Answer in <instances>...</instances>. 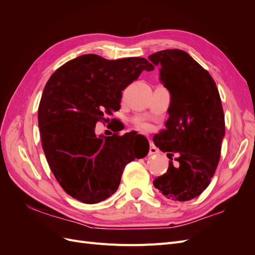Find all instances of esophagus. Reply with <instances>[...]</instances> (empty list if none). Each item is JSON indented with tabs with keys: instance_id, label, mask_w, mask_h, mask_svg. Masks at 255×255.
Instances as JSON below:
<instances>
[{
	"instance_id": "1",
	"label": "esophagus",
	"mask_w": 255,
	"mask_h": 255,
	"mask_svg": "<svg viewBox=\"0 0 255 255\" xmlns=\"http://www.w3.org/2000/svg\"><path fill=\"white\" fill-rule=\"evenodd\" d=\"M159 152V150L156 148L155 145L152 144L150 142V149H149V155H155V154H157Z\"/></svg>"
}]
</instances>
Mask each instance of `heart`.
Segmentation results:
<instances>
[{"instance_id": "obj_1", "label": "heart", "mask_w": 255, "mask_h": 255, "mask_svg": "<svg viewBox=\"0 0 255 255\" xmlns=\"http://www.w3.org/2000/svg\"><path fill=\"white\" fill-rule=\"evenodd\" d=\"M148 126H146V125H143V123H142V125H139V126H138V128H139V129H142V130H145V129H148Z\"/></svg>"}]
</instances>
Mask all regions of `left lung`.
Instances as JSON below:
<instances>
[{"mask_svg": "<svg viewBox=\"0 0 255 255\" xmlns=\"http://www.w3.org/2000/svg\"><path fill=\"white\" fill-rule=\"evenodd\" d=\"M149 60L160 66V81L171 95L166 128L153 137L170 161L153 185L168 199L189 201L210 185L220 159L226 125L219 91L208 71L185 51L163 50Z\"/></svg>", "mask_w": 255, "mask_h": 255, "instance_id": "obj_1", "label": "left lung"}]
</instances>
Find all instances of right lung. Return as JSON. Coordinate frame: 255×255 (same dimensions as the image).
<instances>
[{"label":"right lung","mask_w":255,"mask_h":255,"mask_svg":"<svg viewBox=\"0 0 255 255\" xmlns=\"http://www.w3.org/2000/svg\"><path fill=\"white\" fill-rule=\"evenodd\" d=\"M153 69L141 57L109 60L85 54L51 75L38 125L51 171L69 196L86 204L106 200L118 189L127 164L141 158L128 134L97 137L95 129L104 114L120 110L122 90Z\"/></svg>","instance_id":"obj_1"}]
</instances>
